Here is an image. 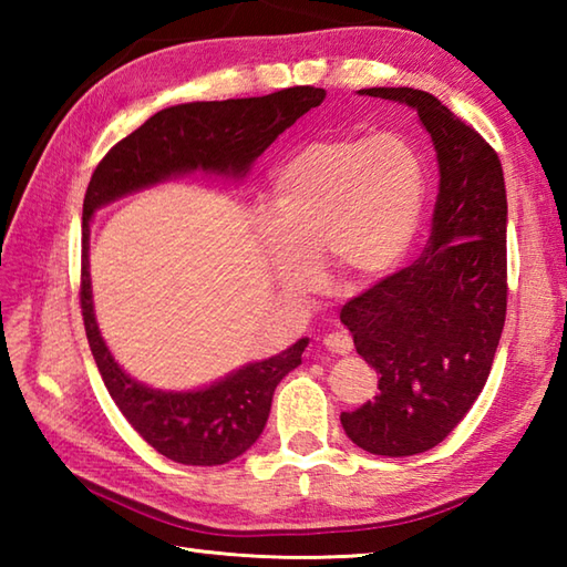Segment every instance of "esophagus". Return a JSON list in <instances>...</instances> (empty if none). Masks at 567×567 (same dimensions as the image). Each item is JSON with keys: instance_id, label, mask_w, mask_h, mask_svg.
I'll list each match as a JSON object with an SVG mask.
<instances>
[{"instance_id": "34e87169", "label": "esophagus", "mask_w": 567, "mask_h": 567, "mask_svg": "<svg viewBox=\"0 0 567 567\" xmlns=\"http://www.w3.org/2000/svg\"><path fill=\"white\" fill-rule=\"evenodd\" d=\"M323 346H327L329 351L336 353V355H348L353 351V339L346 331H336V333H329L327 339H323Z\"/></svg>"}]
</instances>
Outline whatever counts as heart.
<instances>
[{
  "instance_id": "heart-1",
  "label": "heart",
  "mask_w": 567,
  "mask_h": 567,
  "mask_svg": "<svg viewBox=\"0 0 567 567\" xmlns=\"http://www.w3.org/2000/svg\"><path fill=\"white\" fill-rule=\"evenodd\" d=\"M426 165L400 134L311 141L275 167L268 252L287 292L315 285L323 258L341 285L380 280L412 248Z\"/></svg>"
}]
</instances>
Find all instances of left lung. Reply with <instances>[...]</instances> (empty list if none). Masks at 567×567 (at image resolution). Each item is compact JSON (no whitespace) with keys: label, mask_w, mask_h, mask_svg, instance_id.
Returning <instances> with one entry per match:
<instances>
[{"label":"left lung","mask_w":567,"mask_h":567,"mask_svg":"<svg viewBox=\"0 0 567 567\" xmlns=\"http://www.w3.org/2000/svg\"><path fill=\"white\" fill-rule=\"evenodd\" d=\"M360 94L412 106L441 175L424 252L341 309L358 355L380 375V394L341 424L363 451L404 457L449 436L487 382L507 317V189L495 148L433 94Z\"/></svg>","instance_id":"1"}]
</instances>
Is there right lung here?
Here are the masks:
<instances>
[{"mask_svg":"<svg viewBox=\"0 0 567 567\" xmlns=\"http://www.w3.org/2000/svg\"><path fill=\"white\" fill-rule=\"evenodd\" d=\"M327 97L321 87H287L250 100L189 102L153 114L94 167L82 204L80 307L94 363L141 439L183 465H224L244 455L265 429L275 388L302 365L309 339L260 363H248L204 390L163 392L131 380L106 348L92 309L90 221L118 197L187 173L244 177L250 163Z\"/></svg>","mask_w":567,"mask_h":567,"instance_id":"right-lung-1","label":"right lung"}]
</instances>
